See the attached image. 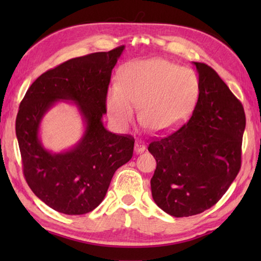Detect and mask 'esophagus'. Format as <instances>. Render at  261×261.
<instances>
[{"mask_svg": "<svg viewBox=\"0 0 261 261\" xmlns=\"http://www.w3.org/2000/svg\"><path fill=\"white\" fill-rule=\"evenodd\" d=\"M145 149H146V146H145V144L143 143V141H136L135 143V153L136 154L143 153Z\"/></svg>", "mask_w": 261, "mask_h": 261, "instance_id": "34e87169", "label": "esophagus"}]
</instances>
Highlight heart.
<instances>
[{
  "label": "heart",
  "mask_w": 261,
  "mask_h": 261,
  "mask_svg": "<svg viewBox=\"0 0 261 261\" xmlns=\"http://www.w3.org/2000/svg\"><path fill=\"white\" fill-rule=\"evenodd\" d=\"M199 81L190 68L160 59L140 61L122 69L120 85L110 86L107 112L115 124L125 127L141 107L140 121L155 134L176 129L196 102Z\"/></svg>",
  "instance_id": "obj_1"
}]
</instances>
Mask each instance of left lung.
I'll use <instances>...</instances> for the list:
<instances>
[{
  "label": "left lung",
  "instance_id": "left-lung-1",
  "mask_svg": "<svg viewBox=\"0 0 261 261\" xmlns=\"http://www.w3.org/2000/svg\"><path fill=\"white\" fill-rule=\"evenodd\" d=\"M192 63L199 95L191 117L148 146L156 160L152 197L175 218L202 213L226 193L241 169L245 129L244 109L226 83L207 64Z\"/></svg>",
  "mask_w": 261,
  "mask_h": 261
}]
</instances>
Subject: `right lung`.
<instances>
[{"instance_id":"1","label":"right lung","mask_w":261,"mask_h":261,"mask_svg":"<svg viewBox=\"0 0 261 261\" xmlns=\"http://www.w3.org/2000/svg\"><path fill=\"white\" fill-rule=\"evenodd\" d=\"M124 46L76 57L42 73L26 92L16 118L24 176L39 199L60 213L86 214L98 207L118 168L134 154L135 139L106 129V98ZM62 100L76 106L84 132L77 144L55 153L43 146L44 115Z\"/></svg>"}]
</instances>
